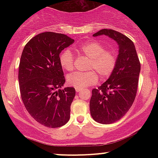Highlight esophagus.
<instances>
[{
  "mask_svg": "<svg viewBox=\"0 0 158 158\" xmlns=\"http://www.w3.org/2000/svg\"><path fill=\"white\" fill-rule=\"evenodd\" d=\"M76 91L77 92H80L81 89H78V88H76Z\"/></svg>",
  "mask_w": 158,
  "mask_h": 158,
  "instance_id": "34e87169",
  "label": "esophagus"
}]
</instances>
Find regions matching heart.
I'll return each mask as SVG.
<instances>
[{
  "instance_id": "heart-1",
  "label": "heart",
  "mask_w": 158,
  "mask_h": 158,
  "mask_svg": "<svg viewBox=\"0 0 158 158\" xmlns=\"http://www.w3.org/2000/svg\"><path fill=\"white\" fill-rule=\"evenodd\" d=\"M104 44L99 41H88L79 47V51L90 59L86 73L76 72L67 78L68 84L78 89H84L97 82L98 75L101 79H106L111 75L117 66V56L114 50H105ZM75 57L69 50H64L59 56L61 66L68 71L74 68Z\"/></svg>"
}]
</instances>
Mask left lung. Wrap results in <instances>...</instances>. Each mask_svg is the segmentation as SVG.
<instances>
[{
	"label": "left lung",
	"instance_id": "left-lung-1",
	"mask_svg": "<svg viewBox=\"0 0 158 158\" xmlns=\"http://www.w3.org/2000/svg\"><path fill=\"white\" fill-rule=\"evenodd\" d=\"M108 35L119 45L117 66L109 79L92 90L91 117L97 123L110 124L120 119L130 109L136 97L140 62L133 41L120 32L103 29L94 36Z\"/></svg>",
	"mask_w": 158,
	"mask_h": 158
}]
</instances>
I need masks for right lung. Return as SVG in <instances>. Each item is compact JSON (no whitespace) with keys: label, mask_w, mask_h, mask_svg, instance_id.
<instances>
[{"label":"right lung","mask_w":158,"mask_h":158,"mask_svg":"<svg viewBox=\"0 0 158 158\" xmlns=\"http://www.w3.org/2000/svg\"><path fill=\"white\" fill-rule=\"evenodd\" d=\"M73 42L64 34L42 32L27 42L21 54L19 81L23 103L32 118L49 128L64 126L70 119L76 90L61 89L65 79L59 54Z\"/></svg>","instance_id":"obj_1"}]
</instances>
